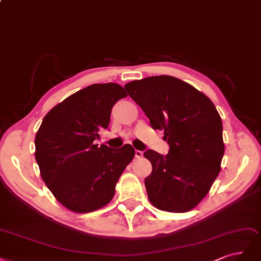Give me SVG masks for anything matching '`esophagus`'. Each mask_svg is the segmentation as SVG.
I'll return each mask as SVG.
<instances>
[{"label":"esophagus","instance_id":"obj_1","mask_svg":"<svg viewBox=\"0 0 261 261\" xmlns=\"http://www.w3.org/2000/svg\"><path fill=\"white\" fill-rule=\"evenodd\" d=\"M143 156V153L139 149H136V158H141Z\"/></svg>","mask_w":261,"mask_h":261}]
</instances>
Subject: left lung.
<instances>
[{
    "instance_id": "1",
    "label": "left lung",
    "mask_w": 261,
    "mask_h": 261,
    "mask_svg": "<svg viewBox=\"0 0 261 261\" xmlns=\"http://www.w3.org/2000/svg\"><path fill=\"white\" fill-rule=\"evenodd\" d=\"M155 130H164L166 156L147 149L153 170L145 179L156 208L186 213L197 206L221 169L222 121L214 103L194 87L171 75H155L124 86Z\"/></svg>"
}]
</instances>
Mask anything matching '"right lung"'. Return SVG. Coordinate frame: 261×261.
<instances>
[{"instance_id":"obj_1","label":"right lung","mask_w":261,"mask_h":261,"mask_svg":"<svg viewBox=\"0 0 261 261\" xmlns=\"http://www.w3.org/2000/svg\"><path fill=\"white\" fill-rule=\"evenodd\" d=\"M127 96L117 83L89 86L49 111L36 134V161L46 187L67 209L86 214L104 207L115 195L134 148L95 144L107 129L112 108Z\"/></svg>"}]
</instances>
